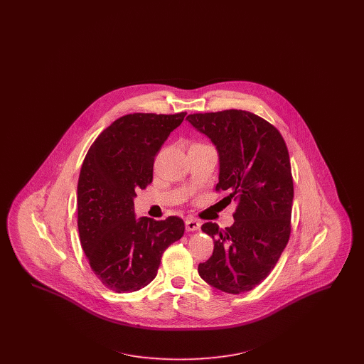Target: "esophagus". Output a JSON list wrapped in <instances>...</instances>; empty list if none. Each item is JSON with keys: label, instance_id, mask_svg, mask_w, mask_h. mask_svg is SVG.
I'll list each match as a JSON object with an SVG mask.
<instances>
[{"label": "esophagus", "instance_id": "esophagus-1", "mask_svg": "<svg viewBox=\"0 0 364 364\" xmlns=\"http://www.w3.org/2000/svg\"><path fill=\"white\" fill-rule=\"evenodd\" d=\"M199 228H200L199 221H196V220H192V218L186 220V229H187L188 232H192V230H198Z\"/></svg>", "mask_w": 364, "mask_h": 364}]
</instances>
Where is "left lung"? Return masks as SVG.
Wrapping results in <instances>:
<instances>
[{
	"instance_id": "left-lung-1",
	"label": "left lung",
	"mask_w": 364,
	"mask_h": 364,
	"mask_svg": "<svg viewBox=\"0 0 364 364\" xmlns=\"http://www.w3.org/2000/svg\"><path fill=\"white\" fill-rule=\"evenodd\" d=\"M187 120L215 144L220 177L215 191L237 202L233 225L206 223L213 255L198 272L211 287L239 294L270 274L291 236L294 178L285 140L274 125L237 109L193 113Z\"/></svg>"
}]
</instances>
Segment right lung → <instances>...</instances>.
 <instances>
[{"instance_id": "add662e5", "label": "right lung", "mask_w": 364, "mask_h": 364, "mask_svg": "<svg viewBox=\"0 0 364 364\" xmlns=\"http://www.w3.org/2000/svg\"><path fill=\"white\" fill-rule=\"evenodd\" d=\"M186 114L122 116L87 151L77 183L79 237L91 270L113 292L149 285L164 251L184 235L176 215L138 220L134 198L151 184L154 158Z\"/></svg>"}]
</instances>
